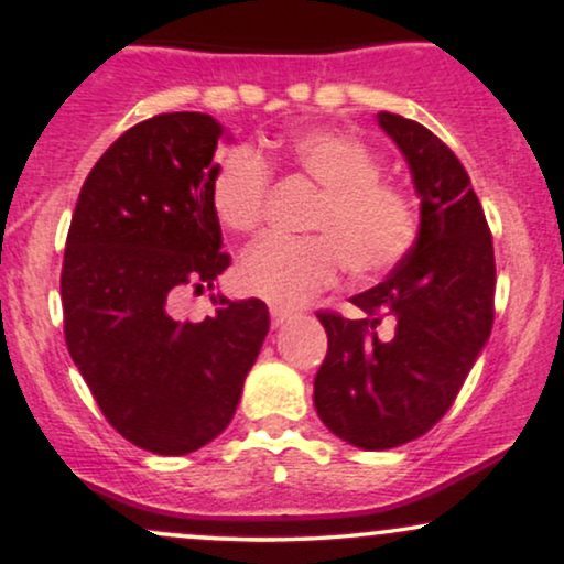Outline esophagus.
Wrapping results in <instances>:
<instances>
[{"label": "esophagus", "instance_id": "obj_1", "mask_svg": "<svg viewBox=\"0 0 564 564\" xmlns=\"http://www.w3.org/2000/svg\"><path fill=\"white\" fill-rule=\"evenodd\" d=\"M270 318H273V326H283L291 318V310L286 307H270Z\"/></svg>", "mask_w": 564, "mask_h": 564}]
</instances>
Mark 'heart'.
<instances>
[{
    "instance_id": "obj_1",
    "label": "heart",
    "mask_w": 564,
    "mask_h": 564,
    "mask_svg": "<svg viewBox=\"0 0 564 564\" xmlns=\"http://www.w3.org/2000/svg\"><path fill=\"white\" fill-rule=\"evenodd\" d=\"M283 153L323 191L310 228L315 236H268L246 249L236 278L246 294L300 304L332 286L341 260L355 275H379L405 257L416 236V209L403 187L379 177V161L358 138L336 129L291 134ZM270 166L254 148H232L217 161L209 200L230 232L260 225Z\"/></svg>"
}]
</instances>
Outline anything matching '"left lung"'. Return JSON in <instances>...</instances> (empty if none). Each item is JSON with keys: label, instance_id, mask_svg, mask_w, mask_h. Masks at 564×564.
<instances>
[{"label": "left lung", "instance_id": "1", "mask_svg": "<svg viewBox=\"0 0 564 564\" xmlns=\"http://www.w3.org/2000/svg\"><path fill=\"white\" fill-rule=\"evenodd\" d=\"M377 121L411 170L419 236L379 286L349 300L366 318L318 315L328 352L313 394L321 422L364 451L411 443L445 416L488 345L496 291L494 238L462 161L419 121Z\"/></svg>", "mask_w": 564, "mask_h": 564}]
</instances>
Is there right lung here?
<instances>
[{
  "label": "right lung",
  "instance_id": "1",
  "mask_svg": "<svg viewBox=\"0 0 564 564\" xmlns=\"http://www.w3.org/2000/svg\"><path fill=\"white\" fill-rule=\"evenodd\" d=\"M230 140L209 113H161L127 129L84 180L61 296L66 345L119 435L185 456L230 424L268 336V304L212 294L215 315H172L185 286L228 270L212 212L215 151Z\"/></svg>",
  "mask_w": 564,
  "mask_h": 564
}]
</instances>
